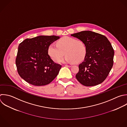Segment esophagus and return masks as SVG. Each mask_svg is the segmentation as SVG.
Listing matches in <instances>:
<instances>
[{
    "instance_id": "34e87169",
    "label": "esophagus",
    "mask_w": 127,
    "mask_h": 127,
    "mask_svg": "<svg viewBox=\"0 0 127 127\" xmlns=\"http://www.w3.org/2000/svg\"><path fill=\"white\" fill-rule=\"evenodd\" d=\"M65 66L66 67H70L71 66V65H65Z\"/></svg>"
}]
</instances>
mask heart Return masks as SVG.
<instances>
[{
    "label": "heart",
    "instance_id": "obj_1",
    "mask_svg": "<svg viewBox=\"0 0 127 127\" xmlns=\"http://www.w3.org/2000/svg\"><path fill=\"white\" fill-rule=\"evenodd\" d=\"M86 52V46L83 41L69 37L62 38L57 42L56 45L51 44L48 49V55L55 62L59 61L65 53V62L79 63L84 59Z\"/></svg>",
    "mask_w": 127,
    "mask_h": 127
}]
</instances>
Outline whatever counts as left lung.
<instances>
[{"instance_id":"8db88e82","label":"left lung","mask_w":127,"mask_h":127,"mask_svg":"<svg viewBox=\"0 0 127 127\" xmlns=\"http://www.w3.org/2000/svg\"><path fill=\"white\" fill-rule=\"evenodd\" d=\"M83 41L86 46V55L79 64L76 74L77 80L86 86H92L103 82L113 65L114 49L104 35L90 31H84L71 35Z\"/></svg>"}]
</instances>
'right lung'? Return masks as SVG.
Here are the masks:
<instances>
[{
	"instance_id": "add662e5",
	"label": "right lung",
	"mask_w": 127,
	"mask_h": 127,
	"mask_svg": "<svg viewBox=\"0 0 127 127\" xmlns=\"http://www.w3.org/2000/svg\"><path fill=\"white\" fill-rule=\"evenodd\" d=\"M59 38L56 36H39L26 39L19 44L15 63L22 78L32 85L43 86L56 77L62 66L51 59L48 49Z\"/></svg>"
}]
</instances>
